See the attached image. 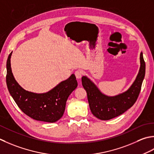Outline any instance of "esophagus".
Returning <instances> with one entry per match:
<instances>
[{"label":"esophagus","instance_id":"obj_1","mask_svg":"<svg viewBox=\"0 0 154 154\" xmlns=\"http://www.w3.org/2000/svg\"><path fill=\"white\" fill-rule=\"evenodd\" d=\"M74 74H75V76H76L77 79H80L82 76V72L81 70H79L75 71Z\"/></svg>","mask_w":154,"mask_h":154}]
</instances>
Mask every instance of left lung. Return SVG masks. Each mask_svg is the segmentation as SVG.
Masks as SVG:
<instances>
[{
  "label": "left lung",
  "instance_id": "obj_1",
  "mask_svg": "<svg viewBox=\"0 0 154 154\" xmlns=\"http://www.w3.org/2000/svg\"><path fill=\"white\" fill-rule=\"evenodd\" d=\"M140 68L136 80L130 88L115 96L103 94L86 76L82 78V84L87 92L90 110L102 120H108L123 114L132 106L138 97L146 72L143 53H140Z\"/></svg>",
  "mask_w": 154,
  "mask_h": 154
}]
</instances>
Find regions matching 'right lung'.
Returning a JSON list of instances; mask_svg holds the SVG:
<instances>
[{
  "label": "right lung",
  "mask_w": 154,
  "mask_h": 154,
  "mask_svg": "<svg viewBox=\"0 0 154 154\" xmlns=\"http://www.w3.org/2000/svg\"><path fill=\"white\" fill-rule=\"evenodd\" d=\"M9 54L7 62V84L8 90L16 103L25 114L34 120L53 123L59 120L66 108L68 96L78 86L74 74L61 82L48 92L37 94L23 89L14 79L11 66Z\"/></svg>",
  "instance_id": "1"
}]
</instances>
